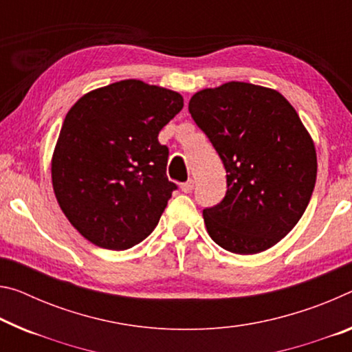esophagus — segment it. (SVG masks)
<instances>
[{
  "instance_id": "obj_1",
  "label": "esophagus",
  "mask_w": 352,
  "mask_h": 352,
  "mask_svg": "<svg viewBox=\"0 0 352 352\" xmlns=\"http://www.w3.org/2000/svg\"><path fill=\"white\" fill-rule=\"evenodd\" d=\"M180 189L183 192H191L192 189H194V180H188V182H185V183H182L180 185Z\"/></svg>"
}]
</instances>
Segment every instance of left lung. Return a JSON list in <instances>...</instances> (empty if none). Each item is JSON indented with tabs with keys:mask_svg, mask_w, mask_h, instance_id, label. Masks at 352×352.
I'll return each mask as SVG.
<instances>
[{
	"mask_svg": "<svg viewBox=\"0 0 352 352\" xmlns=\"http://www.w3.org/2000/svg\"><path fill=\"white\" fill-rule=\"evenodd\" d=\"M191 117L227 172V192L204 210L208 235L233 254H258L302 217L316 182L314 141L274 89L230 81L194 94Z\"/></svg>",
	"mask_w": 352,
	"mask_h": 352,
	"instance_id": "left-lung-1",
	"label": "left lung"
}]
</instances>
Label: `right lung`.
I'll list each match as a JSON object with an SVG mask.
<instances>
[{
	"instance_id": "obj_1",
	"label": "right lung",
	"mask_w": 352,
	"mask_h": 352,
	"mask_svg": "<svg viewBox=\"0 0 352 352\" xmlns=\"http://www.w3.org/2000/svg\"><path fill=\"white\" fill-rule=\"evenodd\" d=\"M182 108L178 92L125 80L86 94L67 113L53 189L70 224L96 246L130 249L158 224L177 189L158 135Z\"/></svg>"
}]
</instances>
